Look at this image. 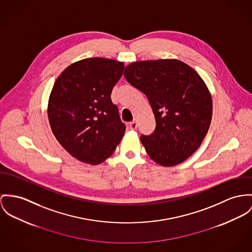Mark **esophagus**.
<instances>
[{
	"label": "esophagus",
	"mask_w": 252,
	"mask_h": 252,
	"mask_svg": "<svg viewBox=\"0 0 252 252\" xmlns=\"http://www.w3.org/2000/svg\"><path fill=\"white\" fill-rule=\"evenodd\" d=\"M137 126H138V124H137V122H136V121H132V122L129 124V127H130V129H136V128H137Z\"/></svg>",
	"instance_id": "obj_1"
}]
</instances>
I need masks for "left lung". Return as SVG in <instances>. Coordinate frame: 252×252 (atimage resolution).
I'll list each match as a JSON object with an SVG mask.
<instances>
[{"instance_id":"1","label":"left lung","mask_w":252,"mask_h":252,"mask_svg":"<svg viewBox=\"0 0 252 252\" xmlns=\"http://www.w3.org/2000/svg\"><path fill=\"white\" fill-rule=\"evenodd\" d=\"M124 76L147 96L155 114V133L140 137L147 154L164 167L188 159L200 147L212 120V97L204 80L173 58L132 62Z\"/></svg>"}]
</instances>
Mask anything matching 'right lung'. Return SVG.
<instances>
[{"label":"right lung","instance_id":"obj_1","mask_svg":"<svg viewBox=\"0 0 252 252\" xmlns=\"http://www.w3.org/2000/svg\"><path fill=\"white\" fill-rule=\"evenodd\" d=\"M125 64L115 59L85 58L57 78L48 101L50 126L58 143L80 162L97 165L114 153L125 135L111 92Z\"/></svg>","mask_w":252,"mask_h":252}]
</instances>
